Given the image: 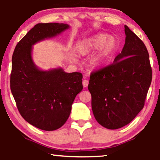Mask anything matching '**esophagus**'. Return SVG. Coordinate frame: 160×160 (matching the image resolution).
<instances>
[{
  "label": "esophagus",
  "mask_w": 160,
  "mask_h": 160,
  "mask_svg": "<svg viewBox=\"0 0 160 160\" xmlns=\"http://www.w3.org/2000/svg\"><path fill=\"white\" fill-rule=\"evenodd\" d=\"M88 84H89V81L88 80H84L82 81V85L84 88H87V87L88 86Z\"/></svg>",
  "instance_id": "1"
}]
</instances>
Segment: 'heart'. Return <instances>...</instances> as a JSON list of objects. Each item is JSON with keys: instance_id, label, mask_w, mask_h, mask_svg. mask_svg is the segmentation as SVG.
Here are the masks:
<instances>
[{"instance_id": "b5f03b06", "label": "heart", "mask_w": 160, "mask_h": 160, "mask_svg": "<svg viewBox=\"0 0 160 160\" xmlns=\"http://www.w3.org/2000/svg\"><path fill=\"white\" fill-rule=\"evenodd\" d=\"M117 44L112 37L106 34H97L81 41L77 46V51L80 56H88L98 50L90 60V67L99 70L107 64L114 52Z\"/></svg>"}]
</instances>
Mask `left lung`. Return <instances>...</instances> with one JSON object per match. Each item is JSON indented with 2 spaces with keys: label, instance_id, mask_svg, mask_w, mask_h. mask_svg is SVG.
<instances>
[{
  "label": "left lung",
  "instance_id": "obj_1",
  "mask_svg": "<svg viewBox=\"0 0 160 160\" xmlns=\"http://www.w3.org/2000/svg\"><path fill=\"white\" fill-rule=\"evenodd\" d=\"M124 28L121 53L112 64L92 72L88 85L94 118L112 130L128 124L142 109L152 76L144 43L128 26Z\"/></svg>",
  "mask_w": 160,
  "mask_h": 160
}]
</instances>
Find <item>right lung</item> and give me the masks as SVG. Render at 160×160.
I'll list each match as a JSON object with an SVG mask.
<instances>
[{
	"mask_svg": "<svg viewBox=\"0 0 160 160\" xmlns=\"http://www.w3.org/2000/svg\"><path fill=\"white\" fill-rule=\"evenodd\" d=\"M63 23H39L18 43L12 57L10 90L19 112L31 125L55 131L68 118L72 102L82 91V75L61 68L42 70L32 57V46L69 29Z\"/></svg>",
	"mask_w": 160,
	"mask_h": 160,
	"instance_id": "add662e5",
	"label": "right lung"
}]
</instances>
